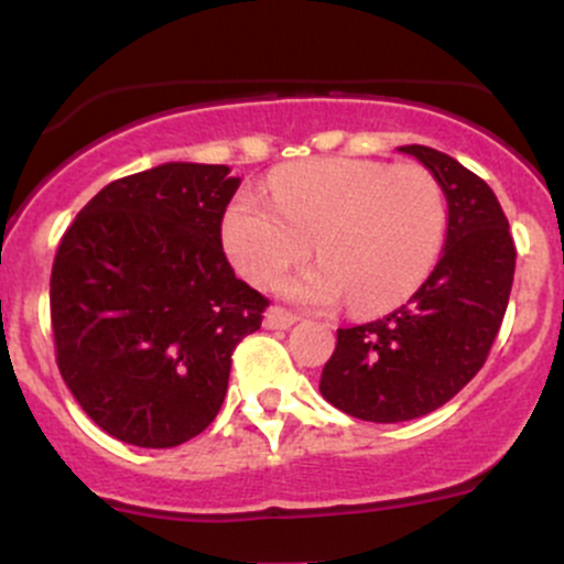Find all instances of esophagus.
<instances>
[{
    "mask_svg": "<svg viewBox=\"0 0 564 564\" xmlns=\"http://www.w3.org/2000/svg\"><path fill=\"white\" fill-rule=\"evenodd\" d=\"M292 324H297V316H294V314L278 308V305L267 308V314H264V327L267 329H289Z\"/></svg>",
    "mask_w": 564,
    "mask_h": 564,
    "instance_id": "esophagus-1",
    "label": "esophagus"
}]
</instances>
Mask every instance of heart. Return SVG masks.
I'll return each mask as SVG.
<instances>
[{"mask_svg": "<svg viewBox=\"0 0 564 564\" xmlns=\"http://www.w3.org/2000/svg\"><path fill=\"white\" fill-rule=\"evenodd\" d=\"M440 185L420 166L318 158L270 176V202L242 191L226 204V259L253 286H270L314 250L316 267L278 286L286 300L382 314L429 278L445 240Z\"/></svg>", "mask_w": 564, "mask_h": 564, "instance_id": "heart-1", "label": "heart"}]
</instances>
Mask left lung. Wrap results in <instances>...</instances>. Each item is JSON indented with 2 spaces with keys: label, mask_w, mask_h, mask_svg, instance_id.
<instances>
[{
  "label": "left lung",
  "mask_w": 564,
  "mask_h": 564,
  "mask_svg": "<svg viewBox=\"0 0 564 564\" xmlns=\"http://www.w3.org/2000/svg\"><path fill=\"white\" fill-rule=\"evenodd\" d=\"M423 163L447 202L445 248L406 305L338 329L318 392L368 423H403L451 401L486 362L508 311L516 246L491 187L456 158L398 147Z\"/></svg>",
  "instance_id": "1"
}]
</instances>
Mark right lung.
<instances>
[{"instance_id":"right-lung-1","label":"right lung","mask_w":564,"mask_h":564,"mask_svg":"<svg viewBox=\"0 0 564 564\" xmlns=\"http://www.w3.org/2000/svg\"><path fill=\"white\" fill-rule=\"evenodd\" d=\"M229 166L163 163L108 182L62 237L51 270L56 366L113 440L176 447L229 388L231 351L267 300L235 275L220 218Z\"/></svg>"}]
</instances>
